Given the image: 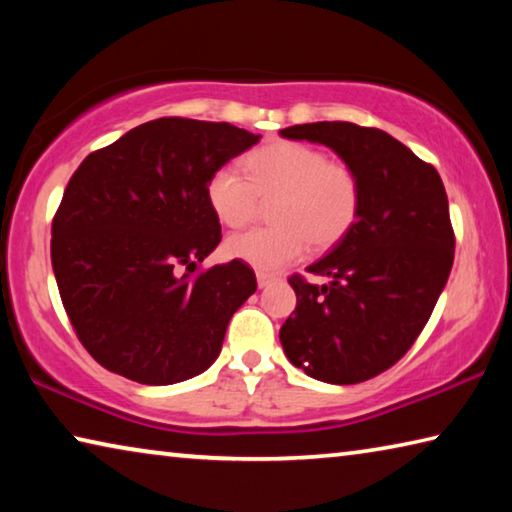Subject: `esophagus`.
I'll return each instance as SVG.
<instances>
[{"mask_svg":"<svg viewBox=\"0 0 512 512\" xmlns=\"http://www.w3.org/2000/svg\"><path fill=\"white\" fill-rule=\"evenodd\" d=\"M271 282H275V275H271V273H262V271L257 273V284H259V289L268 287V284H271Z\"/></svg>","mask_w":512,"mask_h":512,"instance_id":"34e87169","label":"esophagus"}]
</instances>
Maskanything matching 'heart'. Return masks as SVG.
<instances>
[{"label":"heart","instance_id":"1","mask_svg":"<svg viewBox=\"0 0 512 512\" xmlns=\"http://www.w3.org/2000/svg\"><path fill=\"white\" fill-rule=\"evenodd\" d=\"M244 176L223 164L207 178L205 196L216 219L241 228L255 219L262 201L275 228L241 232L225 241V253L262 273H275L307 255L339 244L357 223L361 183L357 171L300 142H273L246 158Z\"/></svg>","mask_w":512,"mask_h":512}]
</instances>
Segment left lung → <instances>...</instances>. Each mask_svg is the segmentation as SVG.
Here are the masks:
<instances>
[{
	"label": "left lung",
	"instance_id": "obj_1",
	"mask_svg": "<svg viewBox=\"0 0 512 512\" xmlns=\"http://www.w3.org/2000/svg\"><path fill=\"white\" fill-rule=\"evenodd\" d=\"M318 142L357 171V223L329 255L291 275L296 311L280 341L293 366L327 384H359L400 361L427 325L454 264V228L438 171L379 128L316 121L280 131Z\"/></svg>",
	"mask_w": 512,
	"mask_h": 512
}]
</instances>
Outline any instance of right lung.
I'll use <instances>...</instances> for the list:
<instances>
[{
	"instance_id": "1",
	"label": "right lung",
	"mask_w": 512,
	"mask_h": 512,
	"mask_svg": "<svg viewBox=\"0 0 512 512\" xmlns=\"http://www.w3.org/2000/svg\"><path fill=\"white\" fill-rule=\"evenodd\" d=\"M225 121L162 117L90 153L51 223V266L94 361L146 386L201 375L219 357L253 268L198 271L219 246L207 178L259 142Z\"/></svg>"
}]
</instances>
